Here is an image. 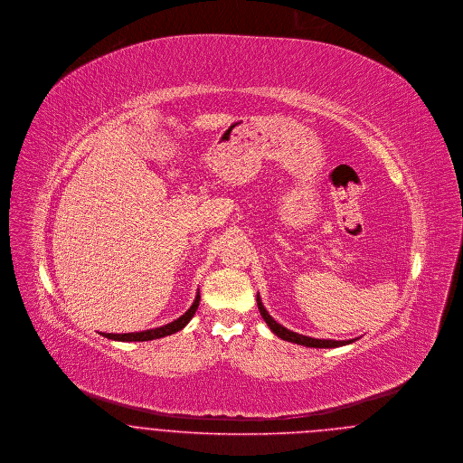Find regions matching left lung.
Instances as JSON below:
<instances>
[{"mask_svg":"<svg viewBox=\"0 0 463 463\" xmlns=\"http://www.w3.org/2000/svg\"><path fill=\"white\" fill-rule=\"evenodd\" d=\"M257 306H259V311H260L262 318L266 320V324H268L272 332H274L278 337H281L283 341H288V343H296V345H300V346H307V348H337V346H345V345H350V343H354V339H348V341H334V339H315V337H309V335H302V334L292 332V330H288V328H285V326H279V324H278V322L272 318L271 315L266 311V307H264L262 300H260V298H259V294H257Z\"/></svg>","mask_w":463,"mask_h":463,"instance_id":"left-lung-1","label":"left lung"}]
</instances>
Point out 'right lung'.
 <instances>
[{"instance_id": "right-lung-1", "label": "right lung", "mask_w": 463, "mask_h": 463, "mask_svg": "<svg viewBox=\"0 0 463 463\" xmlns=\"http://www.w3.org/2000/svg\"><path fill=\"white\" fill-rule=\"evenodd\" d=\"M199 300H201V296H199V292H197L195 299L192 302L191 307L185 311V315H182L178 320H175V322H171V324H167V326L150 328V330H143V332H129V334H105V332H103V335L109 337V339H113V341H128V343H129V341H152V339H159V337H164V335H171V334L182 330L184 326L191 322L192 317H194L195 311H197Z\"/></svg>"}]
</instances>
